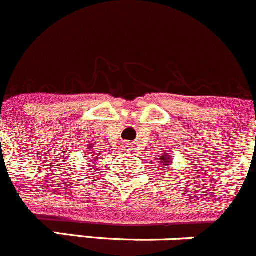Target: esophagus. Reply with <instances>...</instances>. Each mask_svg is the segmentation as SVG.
Here are the masks:
<instances>
[{
	"label": "esophagus",
	"mask_w": 256,
	"mask_h": 256,
	"mask_svg": "<svg viewBox=\"0 0 256 256\" xmlns=\"http://www.w3.org/2000/svg\"><path fill=\"white\" fill-rule=\"evenodd\" d=\"M130 147H132V146H130V144H126V150H130Z\"/></svg>",
	"instance_id": "34e87169"
}]
</instances>
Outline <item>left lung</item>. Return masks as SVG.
I'll use <instances>...</instances> for the list:
<instances>
[{"label": "left lung", "instance_id": "8db88e82", "mask_svg": "<svg viewBox=\"0 0 256 256\" xmlns=\"http://www.w3.org/2000/svg\"><path fill=\"white\" fill-rule=\"evenodd\" d=\"M158 162H160V163H163V164H164V166H167V164H168V163H171V162H172V160H171V158L168 157V156H167V153H163V154L160 156V160H158Z\"/></svg>", "mask_w": 256, "mask_h": 256}]
</instances>
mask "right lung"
Wrapping results in <instances>:
<instances>
[{
  "mask_svg": "<svg viewBox=\"0 0 256 256\" xmlns=\"http://www.w3.org/2000/svg\"><path fill=\"white\" fill-rule=\"evenodd\" d=\"M89 148H90V146H89Z\"/></svg>",
  "mask_w": 256,
  "mask_h": 256,
  "instance_id": "1",
  "label": "right lung"
}]
</instances>
